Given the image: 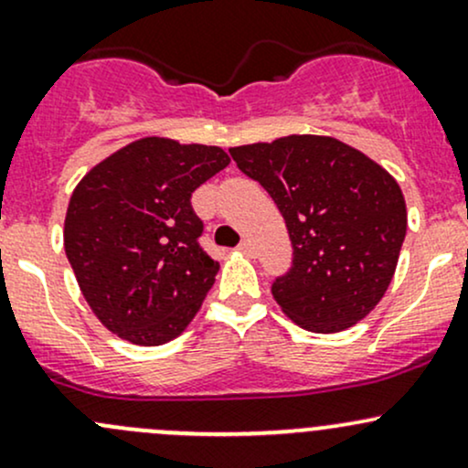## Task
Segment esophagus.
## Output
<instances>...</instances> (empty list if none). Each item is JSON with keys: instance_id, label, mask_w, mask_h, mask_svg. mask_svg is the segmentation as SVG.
<instances>
[{"instance_id": "esophagus-1", "label": "esophagus", "mask_w": 468, "mask_h": 468, "mask_svg": "<svg viewBox=\"0 0 468 468\" xmlns=\"http://www.w3.org/2000/svg\"><path fill=\"white\" fill-rule=\"evenodd\" d=\"M239 252L245 256H254V245L250 243V240H243V243L239 245Z\"/></svg>"}]
</instances>
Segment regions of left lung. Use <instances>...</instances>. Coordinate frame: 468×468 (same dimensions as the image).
I'll return each instance as SVG.
<instances>
[{
    "instance_id": "left-lung-1",
    "label": "left lung",
    "mask_w": 468,
    "mask_h": 468,
    "mask_svg": "<svg viewBox=\"0 0 468 468\" xmlns=\"http://www.w3.org/2000/svg\"><path fill=\"white\" fill-rule=\"evenodd\" d=\"M229 154L288 225L292 268L272 285L283 314L321 335L370 314L393 281L409 223L393 176L330 135L292 133Z\"/></svg>"
}]
</instances>
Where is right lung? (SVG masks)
I'll list each match as a JSON object with an SVG mask.
<instances>
[{
	"label": "right lung",
	"mask_w": 468,
	"mask_h": 468,
	"mask_svg": "<svg viewBox=\"0 0 468 468\" xmlns=\"http://www.w3.org/2000/svg\"><path fill=\"white\" fill-rule=\"evenodd\" d=\"M229 165L209 144L149 135L118 149L75 185L64 252L100 324L135 346L185 333L218 263L200 250L192 192Z\"/></svg>",
	"instance_id": "add662e5"
}]
</instances>
